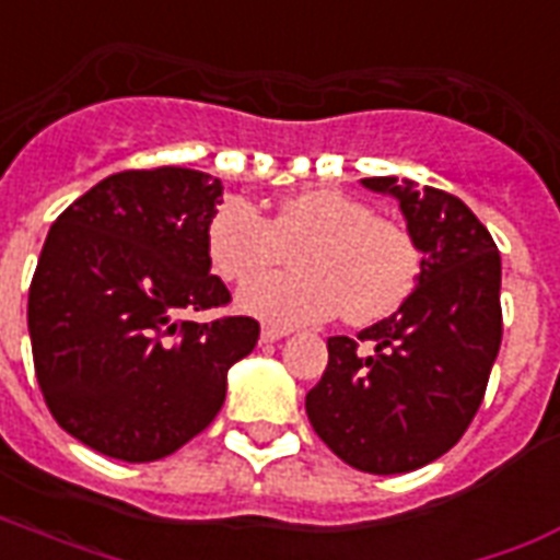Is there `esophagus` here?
<instances>
[{
    "instance_id": "34e87169",
    "label": "esophagus",
    "mask_w": 560,
    "mask_h": 560,
    "mask_svg": "<svg viewBox=\"0 0 560 560\" xmlns=\"http://www.w3.org/2000/svg\"><path fill=\"white\" fill-rule=\"evenodd\" d=\"M259 336H262V341H280V339H285V336H289V329L262 327V332H259Z\"/></svg>"
}]
</instances>
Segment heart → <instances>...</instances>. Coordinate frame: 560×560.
I'll use <instances>...</instances> for the list:
<instances>
[{
  "label": "heart",
  "mask_w": 560,
  "mask_h": 560,
  "mask_svg": "<svg viewBox=\"0 0 560 560\" xmlns=\"http://www.w3.org/2000/svg\"><path fill=\"white\" fill-rule=\"evenodd\" d=\"M212 271L242 283L295 252L298 272L242 285V312L275 327H303L345 312L350 324H374L409 301L420 277V250L406 228L339 189L285 198L268 219L245 198L221 201L207 219Z\"/></svg>",
  "instance_id": "obj_1"
}]
</instances>
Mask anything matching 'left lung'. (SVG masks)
I'll return each mask as SVG.
<instances>
[{
    "mask_svg": "<svg viewBox=\"0 0 560 560\" xmlns=\"http://www.w3.org/2000/svg\"><path fill=\"white\" fill-rule=\"evenodd\" d=\"M362 186L397 198L420 277L392 318L357 339H327V371L306 394V415L350 467L409 474L456 446L482 406L502 341V262L488 228L456 195L406 177H365Z\"/></svg>",
    "mask_w": 560,
    "mask_h": 560,
    "instance_id": "obj_1",
    "label": "left lung"
}]
</instances>
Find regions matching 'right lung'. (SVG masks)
Listing matches in <instances>:
<instances>
[{
	"label": "right lung",
	"mask_w": 560,
	"mask_h": 560,
	"mask_svg": "<svg viewBox=\"0 0 560 560\" xmlns=\"http://www.w3.org/2000/svg\"><path fill=\"white\" fill-rule=\"evenodd\" d=\"M221 189L195 168H131L46 236L28 289L34 371L51 418L102 456H172L210 427L228 371L257 345L254 318L184 320L231 301L203 242Z\"/></svg>",
	"instance_id": "obj_1"
}]
</instances>
